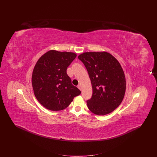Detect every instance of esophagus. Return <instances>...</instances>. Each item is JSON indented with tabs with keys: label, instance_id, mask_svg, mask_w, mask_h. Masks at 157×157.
Here are the masks:
<instances>
[{
	"label": "esophagus",
	"instance_id": "obj_1",
	"mask_svg": "<svg viewBox=\"0 0 157 157\" xmlns=\"http://www.w3.org/2000/svg\"><path fill=\"white\" fill-rule=\"evenodd\" d=\"M78 88H79L80 90H82V87H81V85L80 84L78 85Z\"/></svg>",
	"mask_w": 157,
	"mask_h": 157
}]
</instances>
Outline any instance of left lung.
I'll use <instances>...</instances> for the list:
<instances>
[{
  "label": "left lung",
  "instance_id": "1",
  "mask_svg": "<svg viewBox=\"0 0 157 157\" xmlns=\"http://www.w3.org/2000/svg\"><path fill=\"white\" fill-rule=\"evenodd\" d=\"M86 68L92 86V95L87 100L90 111L98 115L113 111L122 102L126 81L120 62L106 52H85L78 56Z\"/></svg>",
  "mask_w": 157,
  "mask_h": 157
}]
</instances>
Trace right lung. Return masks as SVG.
Wrapping results in <instances>:
<instances>
[{"mask_svg": "<svg viewBox=\"0 0 157 157\" xmlns=\"http://www.w3.org/2000/svg\"><path fill=\"white\" fill-rule=\"evenodd\" d=\"M76 57L75 53L51 50L37 60L32 73V87L37 101L46 108L55 111L65 109L81 94L67 73Z\"/></svg>", "mask_w": 157, "mask_h": 157, "instance_id": "add662e5", "label": "right lung"}]
</instances>
